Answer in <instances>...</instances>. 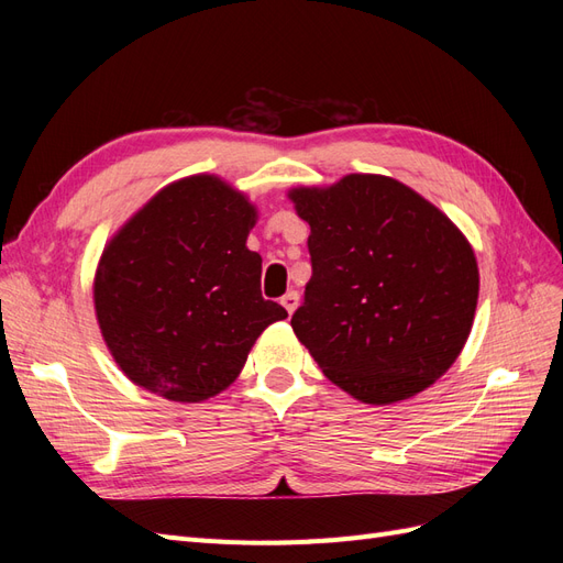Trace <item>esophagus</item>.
Instances as JSON below:
<instances>
[{"mask_svg":"<svg viewBox=\"0 0 563 563\" xmlns=\"http://www.w3.org/2000/svg\"><path fill=\"white\" fill-rule=\"evenodd\" d=\"M298 300H300V296H298V291H288L284 298H282V305H284V310L288 312V314H294L296 312V308H298Z\"/></svg>","mask_w":563,"mask_h":563,"instance_id":"34e87169","label":"esophagus"}]
</instances>
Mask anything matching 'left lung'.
Wrapping results in <instances>:
<instances>
[{
    "label": "left lung",
    "instance_id": "1",
    "mask_svg": "<svg viewBox=\"0 0 563 563\" xmlns=\"http://www.w3.org/2000/svg\"><path fill=\"white\" fill-rule=\"evenodd\" d=\"M288 197L310 225L312 261L291 327L323 376L376 406L444 376L479 298V267L463 232L387 176L350 174Z\"/></svg>",
    "mask_w": 563,
    "mask_h": 563
}]
</instances>
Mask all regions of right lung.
I'll return each mask as SVG.
<instances>
[{
	"label": "right lung",
	"instance_id": "obj_1",
	"mask_svg": "<svg viewBox=\"0 0 563 563\" xmlns=\"http://www.w3.org/2000/svg\"><path fill=\"white\" fill-rule=\"evenodd\" d=\"M253 203L216 176L166 185L119 230L96 269L100 333L129 380L197 404L240 376L258 335L286 310L261 296L246 249Z\"/></svg>",
	"mask_w": 563,
	"mask_h": 563
}]
</instances>
